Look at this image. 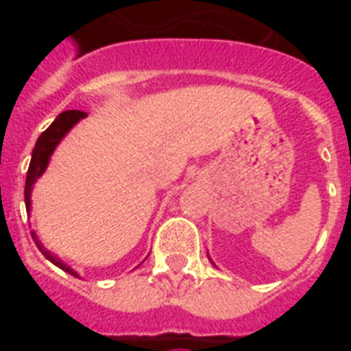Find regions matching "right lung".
<instances>
[{"mask_svg": "<svg viewBox=\"0 0 351 351\" xmlns=\"http://www.w3.org/2000/svg\"><path fill=\"white\" fill-rule=\"evenodd\" d=\"M84 116H86V112H82V110H65V112H62V114L58 116L54 122L50 123L49 128H47V131H43L41 137L37 138L34 152H32L29 169H27L26 188H24L26 210H29V208H32V190H34L35 180H37V178H39L43 173H45V169H47V165H49L50 156H52V152H54V148H56L58 143L64 138L65 133L71 130L73 125L79 122V120H82ZM32 239H34L35 244H37L39 252H41L43 256L49 259V261H52V263L56 265V267H60L62 271L69 272V274H73V276H79L77 272L73 271L71 267H67V265H65L62 259L54 258V256H52V254H50V252L47 250L45 246H43L41 241H39V239H37V235H35V231H32Z\"/></svg>", "mask_w": 351, "mask_h": 351, "instance_id": "obj_1", "label": "right lung"}]
</instances>
